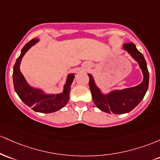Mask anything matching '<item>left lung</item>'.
Segmentation results:
<instances>
[{"instance_id": "obj_1", "label": "left lung", "mask_w": 160, "mask_h": 160, "mask_svg": "<svg viewBox=\"0 0 160 160\" xmlns=\"http://www.w3.org/2000/svg\"><path fill=\"white\" fill-rule=\"evenodd\" d=\"M123 48L139 63L143 72V80L140 85L122 91H112L108 94H102L95 85L92 76L88 74L93 101L98 109L107 113L122 114L130 112L142 100L148 89L149 72L143 54L136 48L134 43H125Z\"/></svg>"}]
</instances>
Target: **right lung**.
Listing matches in <instances>:
<instances>
[{
  "instance_id": "1",
  "label": "right lung",
  "mask_w": 160,
  "mask_h": 160,
  "mask_svg": "<svg viewBox=\"0 0 160 160\" xmlns=\"http://www.w3.org/2000/svg\"><path fill=\"white\" fill-rule=\"evenodd\" d=\"M38 41V39L35 38L27 43L21 51L20 56L16 61L12 73L14 89L23 103L28 107H32L34 111L42 113H51L62 109L68 103L70 94L71 85L75 76L73 74L69 75L67 82L64 87L63 93L60 94L47 95L43 94L40 89H35L30 87L19 70V65L25 53Z\"/></svg>"
}]
</instances>
